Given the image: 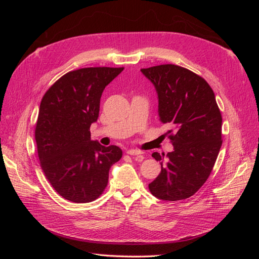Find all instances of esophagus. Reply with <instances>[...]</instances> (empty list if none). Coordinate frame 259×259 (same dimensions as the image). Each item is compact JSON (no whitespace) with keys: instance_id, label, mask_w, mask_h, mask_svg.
<instances>
[{"instance_id":"1","label":"esophagus","mask_w":259,"mask_h":259,"mask_svg":"<svg viewBox=\"0 0 259 259\" xmlns=\"http://www.w3.org/2000/svg\"><path fill=\"white\" fill-rule=\"evenodd\" d=\"M126 153L130 154V155H140V154H143V152L137 150V149H128V150L126 151Z\"/></svg>"}]
</instances>
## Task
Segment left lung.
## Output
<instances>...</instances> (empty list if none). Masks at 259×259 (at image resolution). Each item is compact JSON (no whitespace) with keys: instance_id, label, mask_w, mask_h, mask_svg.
I'll list each match as a JSON object with an SVG mask.
<instances>
[{"instance_id":"8db88e82","label":"left lung","mask_w":259,"mask_h":259,"mask_svg":"<svg viewBox=\"0 0 259 259\" xmlns=\"http://www.w3.org/2000/svg\"><path fill=\"white\" fill-rule=\"evenodd\" d=\"M154 85L159 116L169 126L166 134L174 150L153 152L161 173L149 190L158 199L190 198L204 185L223 144L222 113L208 83L186 68L160 65L140 70Z\"/></svg>"}]
</instances>
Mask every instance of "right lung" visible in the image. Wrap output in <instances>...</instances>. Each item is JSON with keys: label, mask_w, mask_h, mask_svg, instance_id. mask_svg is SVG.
<instances>
[{"label": "right lung", "mask_w": 259, "mask_h": 259, "mask_svg": "<svg viewBox=\"0 0 259 259\" xmlns=\"http://www.w3.org/2000/svg\"><path fill=\"white\" fill-rule=\"evenodd\" d=\"M122 68H82L62 75L44 94L35 126L41 167L62 198L89 203L108 185L109 169L122 158L116 146L91 140L100 97Z\"/></svg>", "instance_id": "obj_1"}]
</instances>
